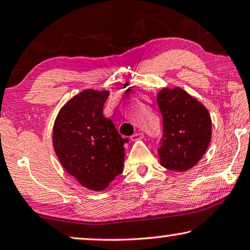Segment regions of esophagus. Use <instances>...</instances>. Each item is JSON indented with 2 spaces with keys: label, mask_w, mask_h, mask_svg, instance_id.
Masks as SVG:
<instances>
[{
  "label": "esophagus",
  "mask_w": 250,
  "mask_h": 250,
  "mask_svg": "<svg viewBox=\"0 0 250 250\" xmlns=\"http://www.w3.org/2000/svg\"><path fill=\"white\" fill-rule=\"evenodd\" d=\"M143 138H144V133L143 132H136V133H133L131 137H130V139H131L132 142H135V140L143 139Z\"/></svg>",
  "instance_id": "34e87169"
}]
</instances>
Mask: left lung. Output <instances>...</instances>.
<instances>
[{"mask_svg": "<svg viewBox=\"0 0 250 250\" xmlns=\"http://www.w3.org/2000/svg\"><path fill=\"white\" fill-rule=\"evenodd\" d=\"M163 117L159 140L161 163L171 171H187L197 164L209 145L212 121L198 101L180 88L163 89L157 96Z\"/></svg>", "mask_w": 250, "mask_h": 250, "instance_id": "left-lung-1", "label": "left lung"}]
</instances>
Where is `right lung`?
<instances>
[{
  "label": "right lung",
  "instance_id": "add662e5",
  "mask_svg": "<svg viewBox=\"0 0 250 250\" xmlns=\"http://www.w3.org/2000/svg\"><path fill=\"white\" fill-rule=\"evenodd\" d=\"M108 93L87 89L61 108L53 146L66 172L91 190H103L122 172L125 143L103 115Z\"/></svg>",
  "mask_w": 250,
  "mask_h": 250
}]
</instances>
